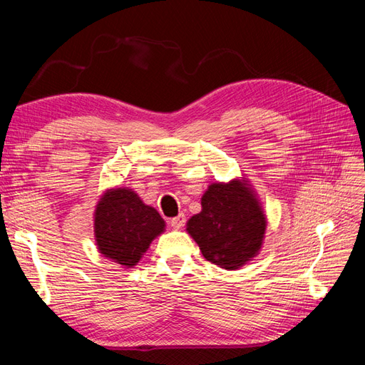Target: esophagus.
Instances as JSON below:
<instances>
[{"label": "esophagus", "mask_w": 365, "mask_h": 365, "mask_svg": "<svg viewBox=\"0 0 365 365\" xmlns=\"http://www.w3.org/2000/svg\"><path fill=\"white\" fill-rule=\"evenodd\" d=\"M184 224H185V215H184V213H180L178 216H175V217L170 219V225H172L173 228H176V230L182 228Z\"/></svg>", "instance_id": "34e87169"}]
</instances>
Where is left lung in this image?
<instances>
[{
  "label": "left lung",
  "instance_id": "left-lung-1",
  "mask_svg": "<svg viewBox=\"0 0 365 365\" xmlns=\"http://www.w3.org/2000/svg\"><path fill=\"white\" fill-rule=\"evenodd\" d=\"M201 205V213L187 222V231L208 262L233 271L257 256L267 216L245 180L208 185Z\"/></svg>",
  "mask_w": 365,
  "mask_h": 365
}]
</instances>
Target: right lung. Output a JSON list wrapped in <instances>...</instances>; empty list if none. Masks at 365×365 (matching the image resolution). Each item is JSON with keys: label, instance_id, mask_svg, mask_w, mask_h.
<instances>
[{"label": "right lung", "instance_id": "add662e5", "mask_svg": "<svg viewBox=\"0 0 365 365\" xmlns=\"http://www.w3.org/2000/svg\"><path fill=\"white\" fill-rule=\"evenodd\" d=\"M165 222L132 189H109L96 205V245L105 257L126 268L135 267L164 231Z\"/></svg>", "mask_w": 365, "mask_h": 365}]
</instances>
